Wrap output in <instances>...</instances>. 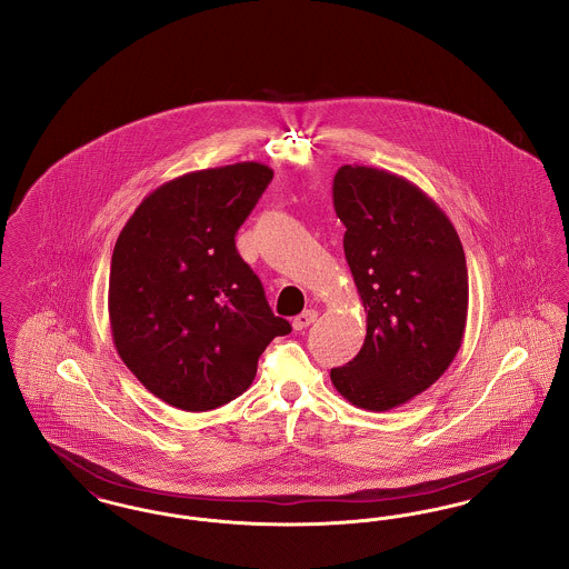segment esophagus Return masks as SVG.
I'll return each instance as SVG.
<instances>
[{"instance_id":"obj_1","label":"esophagus","mask_w":569,"mask_h":569,"mask_svg":"<svg viewBox=\"0 0 569 569\" xmlns=\"http://www.w3.org/2000/svg\"><path fill=\"white\" fill-rule=\"evenodd\" d=\"M316 320H318V311L316 309H307V311H302L300 316L292 320V326H295V330H305L307 326L313 325Z\"/></svg>"}]
</instances>
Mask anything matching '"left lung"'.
<instances>
[{
  "label": "left lung",
  "instance_id": "obj_1",
  "mask_svg": "<svg viewBox=\"0 0 569 569\" xmlns=\"http://www.w3.org/2000/svg\"><path fill=\"white\" fill-rule=\"evenodd\" d=\"M332 200L367 337L330 379L352 406L388 411L431 388L459 352L469 305L465 251L433 198L388 170L341 166Z\"/></svg>",
  "mask_w": 569,
  "mask_h": 569
}]
</instances>
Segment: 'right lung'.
Here are the masks:
<instances>
[{
    "label": "right lung",
    "instance_id": "1",
    "mask_svg": "<svg viewBox=\"0 0 569 569\" xmlns=\"http://www.w3.org/2000/svg\"><path fill=\"white\" fill-rule=\"evenodd\" d=\"M267 163L181 174L128 219L110 260L112 343L163 403L209 411L251 386L258 358L290 322L272 316L234 234L271 183Z\"/></svg>",
    "mask_w": 569,
    "mask_h": 569
}]
</instances>
